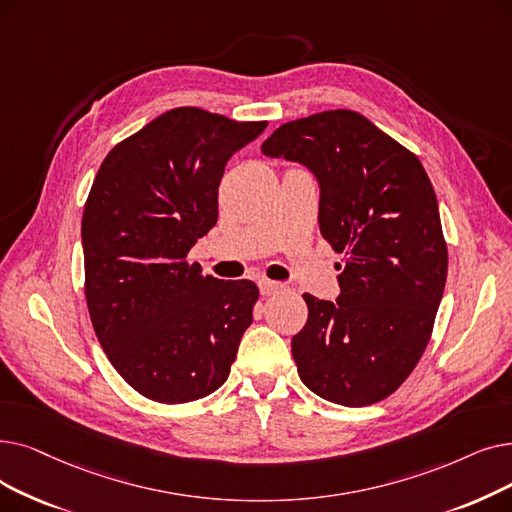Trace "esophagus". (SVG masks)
<instances>
[{"label": "esophagus", "mask_w": 512, "mask_h": 512, "mask_svg": "<svg viewBox=\"0 0 512 512\" xmlns=\"http://www.w3.org/2000/svg\"><path fill=\"white\" fill-rule=\"evenodd\" d=\"M259 291H261V295L270 297V295H276V293L282 291V284L274 282V280H268V278H261L259 280Z\"/></svg>", "instance_id": "obj_1"}]
</instances>
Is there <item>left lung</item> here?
Instances as JSON below:
<instances>
[{"mask_svg":"<svg viewBox=\"0 0 512 512\" xmlns=\"http://www.w3.org/2000/svg\"><path fill=\"white\" fill-rule=\"evenodd\" d=\"M261 150L318 177L320 232L343 255L337 303L303 295L307 322L291 341L301 381L332 404L381 402L416 368L446 286L429 175L414 152L345 108L284 123Z\"/></svg>","mask_w":512,"mask_h":512,"instance_id":"8db88e82","label":"left lung"}]
</instances>
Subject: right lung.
I'll return each mask as SVG.
<instances>
[{
  "label": "right lung",
  "mask_w": 512,
  "mask_h": 512,
  "mask_svg": "<svg viewBox=\"0 0 512 512\" xmlns=\"http://www.w3.org/2000/svg\"><path fill=\"white\" fill-rule=\"evenodd\" d=\"M265 125L173 108L96 173L81 219L85 301L106 358L152 402L219 389L253 322L257 284L203 276L188 253L217 224L226 163Z\"/></svg>",
  "instance_id": "obj_1"
}]
</instances>
